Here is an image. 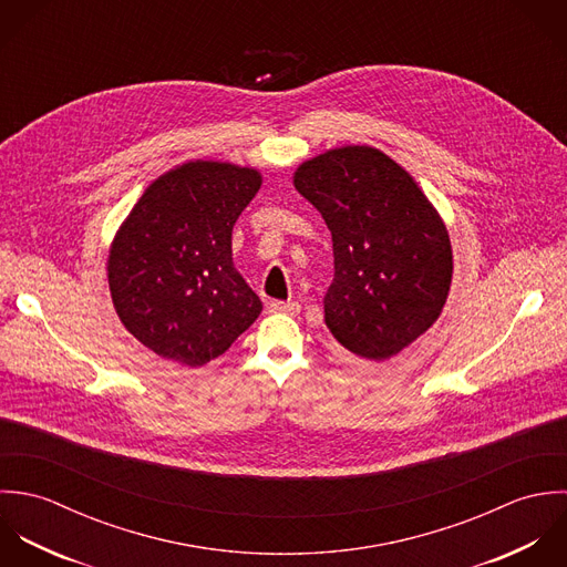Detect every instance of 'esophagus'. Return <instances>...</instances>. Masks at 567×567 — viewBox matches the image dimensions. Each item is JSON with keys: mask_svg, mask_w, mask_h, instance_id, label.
Masks as SVG:
<instances>
[{"mask_svg": "<svg viewBox=\"0 0 567 567\" xmlns=\"http://www.w3.org/2000/svg\"><path fill=\"white\" fill-rule=\"evenodd\" d=\"M269 311H271V313L296 316V313H300V305H296V302H282V300H271V302H269Z\"/></svg>", "mask_w": 567, "mask_h": 567, "instance_id": "esophagus-1", "label": "esophagus"}]
</instances>
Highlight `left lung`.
<instances>
[{"label":"left lung","instance_id":"8db88e82","mask_svg":"<svg viewBox=\"0 0 567 567\" xmlns=\"http://www.w3.org/2000/svg\"><path fill=\"white\" fill-rule=\"evenodd\" d=\"M293 184L333 236L324 320L341 346L383 361L423 336L452 285V243L414 179L370 146L305 162Z\"/></svg>","mask_w":567,"mask_h":567}]
</instances>
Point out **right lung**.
Returning <instances> with one entry per match:
<instances>
[{
  "instance_id": "1",
  "label": "right lung",
  "mask_w": 567,
  "mask_h": 567,
  "mask_svg": "<svg viewBox=\"0 0 567 567\" xmlns=\"http://www.w3.org/2000/svg\"><path fill=\"white\" fill-rule=\"evenodd\" d=\"M258 188L251 168L188 162L155 179L120 227L110 254L115 311L155 354L204 365L262 311L231 265V227Z\"/></svg>"
}]
</instances>
